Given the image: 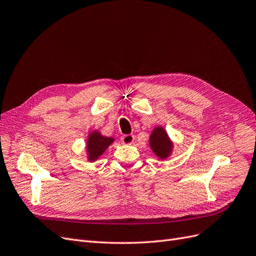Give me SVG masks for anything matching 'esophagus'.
Here are the masks:
<instances>
[{
    "mask_svg": "<svg viewBox=\"0 0 256 256\" xmlns=\"http://www.w3.org/2000/svg\"><path fill=\"white\" fill-rule=\"evenodd\" d=\"M134 140H135V136L132 135V134L123 135L121 137V142H122V144H132L134 142Z\"/></svg>",
    "mask_w": 256,
    "mask_h": 256,
    "instance_id": "esophagus-1",
    "label": "esophagus"
}]
</instances>
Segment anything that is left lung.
I'll return each mask as SVG.
<instances>
[{
	"label": "left lung",
	"instance_id": "obj_1",
	"mask_svg": "<svg viewBox=\"0 0 256 256\" xmlns=\"http://www.w3.org/2000/svg\"><path fill=\"white\" fill-rule=\"evenodd\" d=\"M149 144L153 153L160 160H166L172 154L173 142L162 126H155L149 138Z\"/></svg>",
	"mask_w": 256,
	"mask_h": 256
}]
</instances>
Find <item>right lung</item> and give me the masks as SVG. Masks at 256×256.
<instances>
[{
	"label": "right lung",
	"mask_w": 256,
	"mask_h": 256,
	"mask_svg": "<svg viewBox=\"0 0 256 256\" xmlns=\"http://www.w3.org/2000/svg\"><path fill=\"white\" fill-rule=\"evenodd\" d=\"M114 142V138L103 136L100 132L96 130H92V133L88 135L86 142L87 160L90 162H96Z\"/></svg>",
	"instance_id": "add662e5"
}]
</instances>
